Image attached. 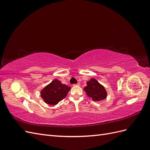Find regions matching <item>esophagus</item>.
I'll return each mask as SVG.
<instances>
[{"label":"esophagus","instance_id":"esophagus-1","mask_svg":"<svg viewBox=\"0 0 150 150\" xmlns=\"http://www.w3.org/2000/svg\"><path fill=\"white\" fill-rule=\"evenodd\" d=\"M74 86H80V83H77V84H74Z\"/></svg>","mask_w":150,"mask_h":150}]
</instances>
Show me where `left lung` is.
<instances>
[{"mask_svg":"<svg viewBox=\"0 0 150 150\" xmlns=\"http://www.w3.org/2000/svg\"><path fill=\"white\" fill-rule=\"evenodd\" d=\"M88 96L93 101H99L103 100L107 96V93L103 86L95 79H91L87 83V86L84 88Z\"/></svg>","mask_w":150,"mask_h":150,"instance_id":"1","label":"left lung"}]
</instances>
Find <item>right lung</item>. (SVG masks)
I'll list each match as a JSON object with an SVG mask.
<instances>
[{
    "label": "right lung",
    "instance_id": "1",
    "mask_svg": "<svg viewBox=\"0 0 150 150\" xmlns=\"http://www.w3.org/2000/svg\"><path fill=\"white\" fill-rule=\"evenodd\" d=\"M71 89L70 87L63 84L57 79L52 81L41 91V97L46 103L55 105L64 99Z\"/></svg>",
    "mask_w": 150,
    "mask_h": 150
}]
</instances>
